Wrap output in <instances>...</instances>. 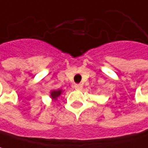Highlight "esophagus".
Instances as JSON below:
<instances>
[{
    "label": "esophagus",
    "instance_id": "esophagus-1",
    "mask_svg": "<svg viewBox=\"0 0 148 148\" xmlns=\"http://www.w3.org/2000/svg\"><path fill=\"white\" fill-rule=\"evenodd\" d=\"M82 84H75V88L76 90H82Z\"/></svg>",
    "mask_w": 148,
    "mask_h": 148
}]
</instances>
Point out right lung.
I'll return each instance as SVG.
<instances>
[{
  "instance_id": "right-lung-1",
  "label": "right lung",
  "mask_w": 148,
  "mask_h": 148,
  "mask_svg": "<svg viewBox=\"0 0 148 148\" xmlns=\"http://www.w3.org/2000/svg\"><path fill=\"white\" fill-rule=\"evenodd\" d=\"M61 93H62V91L61 90H53V91H51V93H50V96H51V98L53 99V100H54V101H56L57 100V98L61 95Z\"/></svg>"
}]
</instances>
